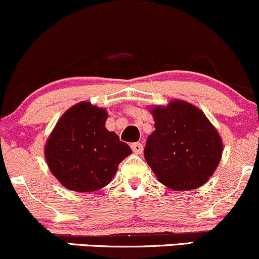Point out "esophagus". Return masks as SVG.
<instances>
[{
  "mask_svg": "<svg viewBox=\"0 0 259 259\" xmlns=\"http://www.w3.org/2000/svg\"><path fill=\"white\" fill-rule=\"evenodd\" d=\"M143 144L142 143H133L132 144V150L134 151L135 154H142L143 153Z\"/></svg>",
  "mask_w": 259,
  "mask_h": 259,
  "instance_id": "1",
  "label": "esophagus"
}]
</instances>
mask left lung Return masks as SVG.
Masks as SVG:
<instances>
[{"instance_id": "8db88e82", "label": "left lung", "mask_w": 259, "mask_h": 259, "mask_svg": "<svg viewBox=\"0 0 259 259\" xmlns=\"http://www.w3.org/2000/svg\"><path fill=\"white\" fill-rule=\"evenodd\" d=\"M155 130L144 156L159 182L174 190L197 189L213 176L222 158V139L194 105L171 101L151 110Z\"/></svg>"}]
</instances>
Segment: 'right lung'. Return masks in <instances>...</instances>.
I'll return each instance as SVG.
<instances>
[{"label":"right lung","instance_id":"add662e5","mask_svg":"<svg viewBox=\"0 0 259 259\" xmlns=\"http://www.w3.org/2000/svg\"><path fill=\"white\" fill-rule=\"evenodd\" d=\"M108 114L89 103L70 108L45 146L48 165L67 189L94 192L110 183L117 165L132 154L126 143L105 129Z\"/></svg>","mask_w":259,"mask_h":259}]
</instances>
